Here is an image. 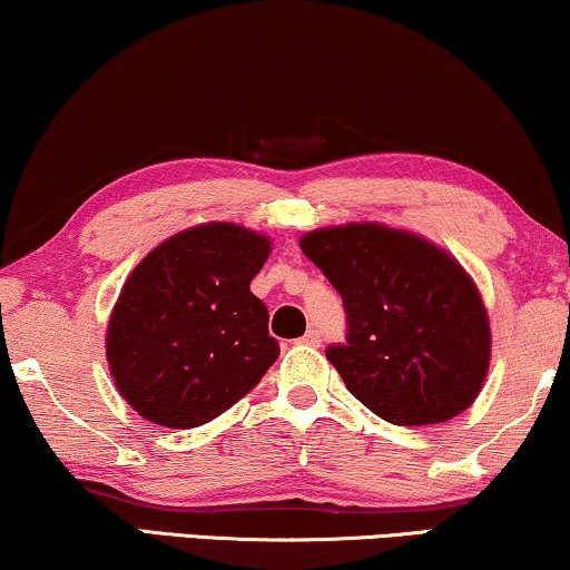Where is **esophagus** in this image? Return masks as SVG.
Segmentation results:
<instances>
[{"label": "esophagus", "instance_id": "obj_1", "mask_svg": "<svg viewBox=\"0 0 570 570\" xmlns=\"http://www.w3.org/2000/svg\"><path fill=\"white\" fill-rule=\"evenodd\" d=\"M302 343H304V345H312V347H317V345L322 343V335H320V330H317V327H309L307 333H304Z\"/></svg>", "mask_w": 570, "mask_h": 570}]
</instances>
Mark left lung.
Segmentation results:
<instances>
[{
  "label": "left lung",
  "instance_id": "obj_1",
  "mask_svg": "<svg viewBox=\"0 0 570 570\" xmlns=\"http://www.w3.org/2000/svg\"><path fill=\"white\" fill-rule=\"evenodd\" d=\"M343 299L345 343L327 361L392 424H438L481 392L491 333L471 276L422 237L384 225L322 227L299 240Z\"/></svg>",
  "mask_w": 570,
  "mask_h": 570
}]
</instances>
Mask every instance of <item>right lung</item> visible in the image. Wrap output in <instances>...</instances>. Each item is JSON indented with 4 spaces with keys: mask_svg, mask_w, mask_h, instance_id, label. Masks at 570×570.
I'll return each mask as SVG.
<instances>
[{
    "mask_svg": "<svg viewBox=\"0 0 570 570\" xmlns=\"http://www.w3.org/2000/svg\"><path fill=\"white\" fill-rule=\"evenodd\" d=\"M268 237L230 223L191 227L138 263L107 327L117 392L164 428L215 420L278 358L268 309L250 292Z\"/></svg>",
    "mask_w": 570,
    "mask_h": 570,
    "instance_id": "add662e5",
    "label": "right lung"
}]
</instances>
